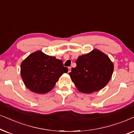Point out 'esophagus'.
<instances>
[{"label":"esophagus","mask_w":134,"mask_h":134,"mask_svg":"<svg viewBox=\"0 0 134 134\" xmlns=\"http://www.w3.org/2000/svg\"><path fill=\"white\" fill-rule=\"evenodd\" d=\"M71 72V67H69V73Z\"/></svg>","instance_id":"esophagus-1"}]
</instances>
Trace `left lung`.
<instances>
[{
    "label": "left lung",
    "instance_id": "obj_1",
    "mask_svg": "<svg viewBox=\"0 0 134 134\" xmlns=\"http://www.w3.org/2000/svg\"><path fill=\"white\" fill-rule=\"evenodd\" d=\"M76 67L69 73L77 90L83 93L99 91L107 85L114 65L107 55L97 49L79 56Z\"/></svg>",
    "mask_w": 134,
    "mask_h": 134
}]
</instances>
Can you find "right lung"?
<instances>
[{
  "label": "right lung",
  "mask_w": 134,
  "mask_h": 134,
  "mask_svg": "<svg viewBox=\"0 0 134 134\" xmlns=\"http://www.w3.org/2000/svg\"><path fill=\"white\" fill-rule=\"evenodd\" d=\"M68 70L61 60L41 51L32 53L21 64V75L25 86L37 94L52 90L59 78Z\"/></svg>",
  "instance_id": "obj_1"
}]
</instances>
